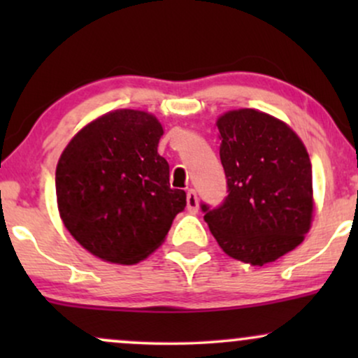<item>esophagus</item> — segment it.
Returning a JSON list of instances; mask_svg holds the SVG:
<instances>
[{
  "label": "esophagus",
  "mask_w": 358,
  "mask_h": 358,
  "mask_svg": "<svg viewBox=\"0 0 358 358\" xmlns=\"http://www.w3.org/2000/svg\"><path fill=\"white\" fill-rule=\"evenodd\" d=\"M187 208L192 213L199 212V199H196V193L195 190H192V188L187 192Z\"/></svg>",
  "instance_id": "1"
}]
</instances>
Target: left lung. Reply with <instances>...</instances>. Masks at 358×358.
I'll return each mask as SVG.
<instances>
[{
    "instance_id": "left-lung-1",
    "label": "left lung",
    "mask_w": 358,
    "mask_h": 358,
    "mask_svg": "<svg viewBox=\"0 0 358 358\" xmlns=\"http://www.w3.org/2000/svg\"><path fill=\"white\" fill-rule=\"evenodd\" d=\"M227 196L200 203L225 254L252 266L273 262L303 242L313 213L311 162L291 127L269 114L239 109L217 121Z\"/></svg>"
}]
</instances>
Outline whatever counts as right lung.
<instances>
[{
	"mask_svg": "<svg viewBox=\"0 0 358 358\" xmlns=\"http://www.w3.org/2000/svg\"><path fill=\"white\" fill-rule=\"evenodd\" d=\"M163 127L143 110L121 109L73 136L55 171L64 225L82 248L117 264H134L162 244L187 195L170 188L158 155Z\"/></svg>",
	"mask_w": 358,
	"mask_h": 358,
	"instance_id": "right-lung-1",
	"label": "right lung"
}]
</instances>
